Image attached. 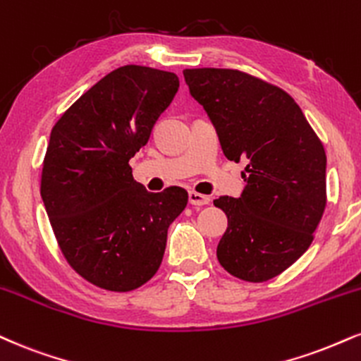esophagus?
<instances>
[{
  "mask_svg": "<svg viewBox=\"0 0 361 361\" xmlns=\"http://www.w3.org/2000/svg\"><path fill=\"white\" fill-rule=\"evenodd\" d=\"M188 200H190V205H195V207H203L210 203V197H205V195L197 193V192H190Z\"/></svg>",
  "mask_w": 361,
  "mask_h": 361,
  "instance_id": "obj_1",
  "label": "esophagus"
}]
</instances>
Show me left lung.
I'll list each match as a JSON object with an SVG mask.
<instances>
[{
  "label": "left lung",
  "mask_w": 361,
  "mask_h": 361,
  "mask_svg": "<svg viewBox=\"0 0 361 361\" xmlns=\"http://www.w3.org/2000/svg\"><path fill=\"white\" fill-rule=\"evenodd\" d=\"M230 161L247 159L240 198L214 202L228 219L216 247L242 281L279 276L307 250L326 207V153L288 92L232 68H185Z\"/></svg>",
  "instance_id": "8db88e82"
}]
</instances>
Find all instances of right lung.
Returning <instances> with one entry per match:
<instances>
[{
  "label": "right lung",
  "instance_id": "obj_1",
  "mask_svg": "<svg viewBox=\"0 0 361 361\" xmlns=\"http://www.w3.org/2000/svg\"><path fill=\"white\" fill-rule=\"evenodd\" d=\"M178 87L176 73L124 65L51 129L43 205L63 257L97 288L126 293L149 281L161 266L168 227L188 203L180 186L146 192L129 166Z\"/></svg>",
  "mask_w": 361,
  "mask_h": 361
}]
</instances>
